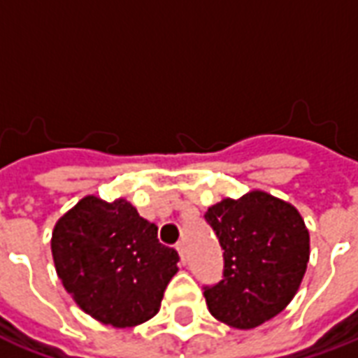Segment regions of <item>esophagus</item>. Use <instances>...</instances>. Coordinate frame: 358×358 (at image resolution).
Here are the masks:
<instances>
[{
	"label": "esophagus",
	"instance_id": "34e87169",
	"mask_svg": "<svg viewBox=\"0 0 358 358\" xmlns=\"http://www.w3.org/2000/svg\"><path fill=\"white\" fill-rule=\"evenodd\" d=\"M176 251H178L180 261H182V263H186V245H184V241L176 243Z\"/></svg>",
	"mask_w": 358,
	"mask_h": 358
}]
</instances>
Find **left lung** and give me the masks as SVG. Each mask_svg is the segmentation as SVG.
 I'll return each instance as SVG.
<instances>
[{
	"label": "left lung",
	"mask_w": 358,
	"mask_h": 358,
	"mask_svg": "<svg viewBox=\"0 0 358 358\" xmlns=\"http://www.w3.org/2000/svg\"><path fill=\"white\" fill-rule=\"evenodd\" d=\"M205 218L224 249V280L205 287L209 313L253 330L284 310L307 272L310 238L292 203L251 189L210 205Z\"/></svg>",
	"instance_id": "obj_1"
}]
</instances>
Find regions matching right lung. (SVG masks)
Returning a JSON list of instances; mask_svg holds the SVG:
<instances>
[{
    "label": "right lung",
    "instance_id": "add662e5",
    "mask_svg": "<svg viewBox=\"0 0 358 358\" xmlns=\"http://www.w3.org/2000/svg\"><path fill=\"white\" fill-rule=\"evenodd\" d=\"M51 255L78 307L101 324L132 328L159 313L178 253L126 199L86 195L55 222Z\"/></svg>",
    "mask_w": 358,
    "mask_h": 358
}]
</instances>
